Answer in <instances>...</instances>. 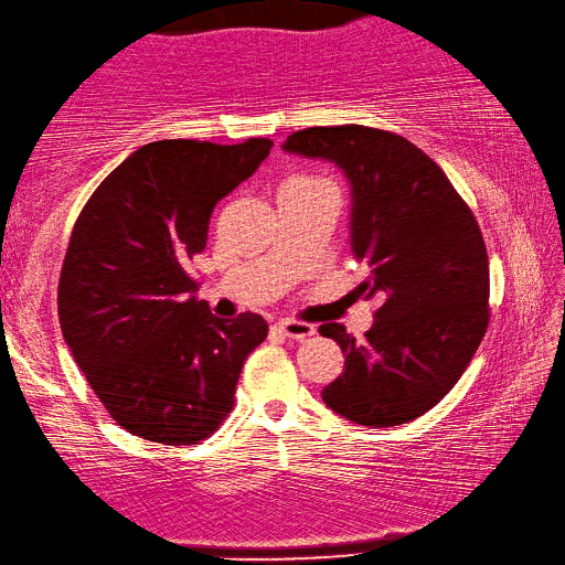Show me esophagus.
I'll list each match as a JSON object with an SVG mask.
<instances>
[{"mask_svg":"<svg viewBox=\"0 0 565 565\" xmlns=\"http://www.w3.org/2000/svg\"><path fill=\"white\" fill-rule=\"evenodd\" d=\"M278 329L285 333L287 339H297V341H305L317 333L315 324H309V321H297V319H282Z\"/></svg>","mask_w":565,"mask_h":565,"instance_id":"obj_1","label":"esophagus"}]
</instances>
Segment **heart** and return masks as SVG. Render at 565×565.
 <instances>
[{"instance_id":"obj_1","label":"heart","mask_w":565,"mask_h":565,"mask_svg":"<svg viewBox=\"0 0 565 565\" xmlns=\"http://www.w3.org/2000/svg\"><path fill=\"white\" fill-rule=\"evenodd\" d=\"M297 180H307V178H297Z\"/></svg>"}]
</instances>
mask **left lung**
Wrapping results in <instances>:
<instances>
[{"label":"left lung","instance_id":"8db88e82","mask_svg":"<svg viewBox=\"0 0 565 565\" xmlns=\"http://www.w3.org/2000/svg\"><path fill=\"white\" fill-rule=\"evenodd\" d=\"M282 148L347 172L353 253L371 266L359 292L380 299L365 341L337 321L319 327L347 355L321 399L363 427L422 417L458 383L490 324V263L473 212L446 172L399 134L312 126Z\"/></svg>","mask_w":565,"mask_h":565}]
</instances>
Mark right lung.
Returning a JSON list of instances; mask_svg holds the SVG:
<instances>
[{
    "instance_id": "right-lung-1",
    "label": "right lung",
    "mask_w": 565,
    "mask_h": 565,
    "mask_svg": "<svg viewBox=\"0 0 565 565\" xmlns=\"http://www.w3.org/2000/svg\"><path fill=\"white\" fill-rule=\"evenodd\" d=\"M270 138L222 146L146 143L79 212L57 282L65 343L109 417L134 436L194 446L234 409L260 315L216 319L188 263L204 250L216 202L258 170Z\"/></svg>"
}]
</instances>
